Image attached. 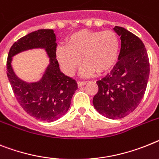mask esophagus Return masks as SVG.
<instances>
[{
    "mask_svg": "<svg viewBox=\"0 0 159 159\" xmlns=\"http://www.w3.org/2000/svg\"><path fill=\"white\" fill-rule=\"evenodd\" d=\"M86 82H81V81H78L77 82V86H78V87H81V86H84V85H86Z\"/></svg>",
    "mask_w": 159,
    "mask_h": 159,
    "instance_id": "obj_1",
    "label": "esophagus"
}]
</instances>
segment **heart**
I'll return each mask as SVG.
<instances>
[{
    "mask_svg": "<svg viewBox=\"0 0 159 159\" xmlns=\"http://www.w3.org/2000/svg\"><path fill=\"white\" fill-rule=\"evenodd\" d=\"M120 43L112 30H80L66 39V46L56 49V57L61 69L68 75H73L81 65V75L89 77L96 72L102 73L113 68L120 53Z\"/></svg>",
    "mask_w": 159,
    "mask_h": 159,
    "instance_id": "heart-1",
    "label": "heart"
}]
</instances>
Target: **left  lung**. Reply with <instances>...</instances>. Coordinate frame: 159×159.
Masks as SVG:
<instances>
[{"instance_id":"8db88e82","label":"left lung","mask_w":159,"mask_h":159,"mask_svg":"<svg viewBox=\"0 0 159 159\" xmlns=\"http://www.w3.org/2000/svg\"><path fill=\"white\" fill-rule=\"evenodd\" d=\"M121 40L118 61L109 74L97 81L94 108L109 119H121L137 108L143 98L150 76V63L142 41L135 34L115 26Z\"/></svg>"}]
</instances>
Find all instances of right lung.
<instances>
[{"instance_id": "obj_1", "label": "right lung", "mask_w": 159, "mask_h": 159, "mask_svg": "<svg viewBox=\"0 0 159 159\" xmlns=\"http://www.w3.org/2000/svg\"><path fill=\"white\" fill-rule=\"evenodd\" d=\"M54 30L41 29L21 38L12 45L7 60V76L16 98L26 112L39 120L53 122L66 114L77 89L76 81L61 72L56 58ZM32 49H43L49 59L42 77L36 82L20 79L12 66V57Z\"/></svg>"}]
</instances>
